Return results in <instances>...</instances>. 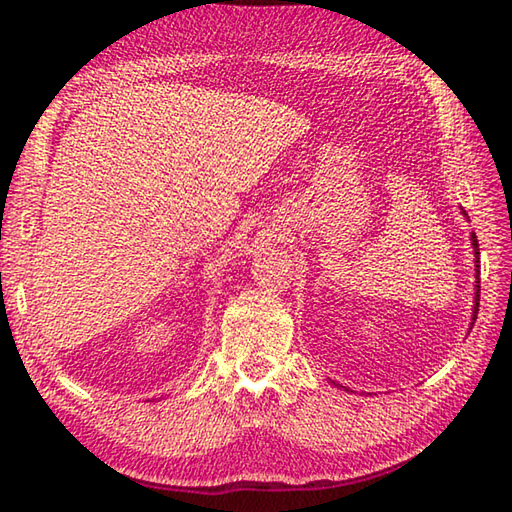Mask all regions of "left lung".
I'll return each instance as SVG.
<instances>
[{"label":"left lung","mask_w":512,"mask_h":512,"mask_svg":"<svg viewBox=\"0 0 512 512\" xmlns=\"http://www.w3.org/2000/svg\"><path fill=\"white\" fill-rule=\"evenodd\" d=\"M465 214V212H463ZM472 248H474V264H476V284H474V309H472V325H474V320H476V314H479V241H476V235L472 232ZM336 386H341V384H336ZM343 388V386H341Z\"/></svg>","instance_id":"obj_1"}]
</instances>
